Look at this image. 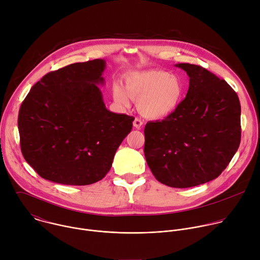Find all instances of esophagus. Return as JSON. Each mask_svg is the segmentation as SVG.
Instances as JSON below:
<instances>
[{
    "instance_id": "esophagus-1",
    "label": "esophagus",
    "mask_w": 260,
    "mask_h": 260,
    "mask_svg": "<svg viewBox=\"0 0 260 260\" xmlns=\"http://www.w3.org/2000/svg\"><path fill=\"white\" fill-rule=\"evenodd\" d=\"M142 125H143V120H141L140 118H135V120H134V126H135L136 128L140 129V128L142 127Z\"/></svg>"
}]
</instances>
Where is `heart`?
Here are the masks:
<instances>
[{"label":"heart","mask_w":260,"mask_h":260,"mask_svg":"<svg viewBox=\"0 0 260 260\" xmlns=\"http://www.w3.org/2000/svg\"><path fill=\"white\" fill-rule=\"evenodd\" d=\"M185 92V84L178 75L160 70L134 72L126 77V89L115 84L113 94L122 104H129V96L138 102L140 113L151 119L164 118L178 108Z\"/></svg>","instance_id":"heart-1"}]
</instances>
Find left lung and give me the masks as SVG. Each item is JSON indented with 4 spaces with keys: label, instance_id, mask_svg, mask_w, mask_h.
I'll list each match as a JSON object with an SVG mask.
<instances>
[{
    "label": "left lung",
    "instance_id": "obj_1",
    "mask_svg": "<svg viewBox=\"0 0 260 260\" xmlns=\"http://www.w3.org/2000/svg\"><path fill=\"white\" fill-rule=\"evenodd\" d=\"M176 66L189 77L187 94L165 119L147 122L144 153L157 181L187 188L214 180L231 162L241 143V105L207 69Z\"/></svg>",
    "mask_w": 260,
    "mask_h": 260
}]
</instances>
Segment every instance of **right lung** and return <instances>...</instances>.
I'll use <instances>...</instances> for the list:
<instances>
[{"mask_svg": "<svg viewBox=\"0 0 260 260\" xmlns=\"http://www.w3.org/2000/svg\"><path fill=\"white\" fill-rule=\"evenodd\" d=\"M104 59L66 66L37 82L18 113L21 152L42 178L66 185L102 180L134 117L110 112L96 84Z\"/></svg>", "mask_w": 260, "mask_h": 260, "instance_id": "right-lung-1", "label": "right lung"}]
</instances>
